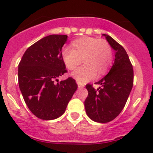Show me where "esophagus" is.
<instances>
[{"label": "esophagus", "instance_id": "esophagus-1", "mask_svg": "<svg viewBox=\"0 0 153 153\" xmlns=\"http://www.w3.org/2000/svg\"><path fill=\"white\" fill-rule=\"evenodd\" d=\"M77 83H78V86L79 88H82L83 87H85V85H84L83 84H81L80 82H78V81H77Z\"/></svg>", "mask_w": 153, "mask_h": 153}]
</instances>
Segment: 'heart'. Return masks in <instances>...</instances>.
Listing matches in <instances>:
<instances>
[{
    "label": "heart",
    "instance_id": "obj_1",
    "mask_svg": "<svg viewBox=\"0 0 153 153\" xmlns=\"http://www.w3.org/2000/svg\"><path fill=\"white\" fill-rule=\"evenodd\" d=\"M72 48L65 47L61 52L62 60L68 69L74 70L81 63H85L72 73L78 82L85 83L103 75L109 70L113 59L112 50L105 39L83 37L71 43Z\"/></svg>",
    "mask_w": 153,
    "mask_h": 153
}]
</instances>
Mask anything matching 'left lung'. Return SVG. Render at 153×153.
Wrapping results in <instances>:
<instances>
[{"mask_svg": "<svg viewBox=\"0 0 153 153\" xmlns=\"http://www.w3.org/2000/svg\"><path fill=\"white\" fill-rule=\"evenodd\" d=\"M103 35L116 51L115 62L109 73L95 83L100 85L97 90L93 85H86L88 95L85 101L87 115L100 123L111 122L119 115L134 84V69L127 52L109 35Z\"/></svg>", "mask_w": 153, "mask_h": 153, "instance_id": "1", "label": "left lung"}]
</instances>
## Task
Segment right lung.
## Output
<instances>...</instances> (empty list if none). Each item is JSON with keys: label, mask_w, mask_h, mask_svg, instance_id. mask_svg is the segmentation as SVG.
<instances>
[{"label": "right lung", "mask_w": 153, "mask_h": 153, "mask_svg": "<svg viewBox=\"0 0 153 153\" xmlns=\"http://www.w3.org/2000/svg\"><path fill=\"white\" fill-rule=\"evenodd\" d=\"M66 41L65 35L44 37L25 51L19 64V86L23 99L29 110L41 119L61 116L78 88L72 77L60 82L57 80L67 72L61 55Z\"/></svg>", "instance_id": "obj_1"}]
</instances>
